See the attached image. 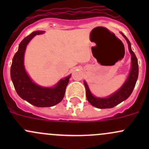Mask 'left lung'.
<instances>
[{
  "mask_svg": "<svg viewBox=\"0 0 149 149\" xmlns=\"http://www.w3.org/2000/svg\"><path fill=\"white\" fill-rule=\"evenodd\" d=\"M123 37L125 39L128 44V49L131 55V68H130V73L127 79L123 84V86L115 92L109 95V97L105 98H101V97H97L91 94L86 82L84 81V84L86 88V96L88 102L91 104L92 106L99 109H107V108H112L116 105L119 104L122 102L127 100L136 86V81H137L138 76H139V64H138V60L136 55L133 52L131 49V45L128 39L120 32Z\"/></svg>",
  "mask_w": 149,
  "mask_h": 149,
  "instance_id": "8db88e82",
  "label": "left lung"
}]
</instances>
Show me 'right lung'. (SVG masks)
Here are the masks:
<instances>
[{
	"label": "right lung",
	"instance_id": "right-lung-1",
	"mask_svg": "<svg viewBox=\"0 0 149 149\" xmlns=\"http://www.w3.org/2000/svg\"><path fill=\"white\" fill-rule=\"evenodd\" d=\"M44 31H33L19 44V49L12 60L10 78L18 95L29 103L38 107H52L60 103L65 95V88L71 74L61 79L53 87H44L32 81L25 70L24 53L27 45L36 35Z\"/></svg>",
	"mask_w": 149,
	"mask_h": 149
}]
</instances>
